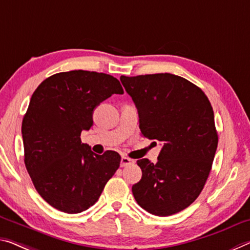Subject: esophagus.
<instances>
[{
    "label": "esophagus",
    "instance_id": "34e87169",
    "mask_svg": "<svg viewBox=\"0 0 250 250\" xmlns=\"http://www.w3.org/2000/svg\"><path fill=\"white\" fill-rule=\"evenodd\" d=\"M130 164H134V160L129 159V157H126V156H122L121 159V167H127V165Z\"/></svg>",
    "mask_w": 250,
    "mask_h": 250
}]
</instances>
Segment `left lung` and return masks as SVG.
<instances>
[{
  "instance_id": "1",
  "label": "left lung",
  "mask_w": 250,
  "mask_h": 250,
  "mask_svg": "<svg viewBox=\"0 0 250 250\" xmlns=\"http://www.w3.org/2000/svg\"><path fill=\"white\" fill-rule=\"evenodd\" d=\"M135 104L144 137L162 143L157 162L137 161L142 179L132 188L147 212L167 217L199 197L218 146L212 106L194 83L172 74L121 76Z\"/></svg>"
}]
</instances>
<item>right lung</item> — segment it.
I'll return each mask as SVG.
<instances>
[{"mask_svg": "<svg viewBox=\"0 0 250 250\" xmlns=\"http://www.w3.org/2000/svg\"><path fill=\"white\" fill-rule=\"evenodd\" d=\"M113 94H124L116 78L86 70L52 75L34 90L22 121L24 163L38 193L57 210L90 208L120 167L117 152L95 154L80 138Z\"/></svg>", "mask_w": 250, "mask_h": 250, "instance_id": "obj_1", "label": "right lung"}]
</instances>
